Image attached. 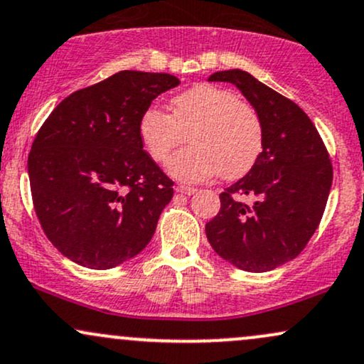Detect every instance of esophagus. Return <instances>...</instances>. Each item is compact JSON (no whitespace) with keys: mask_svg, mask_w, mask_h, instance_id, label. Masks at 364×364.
<instances>
[{"mask_svg":"<svg viewBox=\"0 0 364 364\" xmlns=\"http://www.w3.org/2000/svg\"><path fill=\"white\" fill-rule=\"evenodd\" d=\"M175 191H177V192H181V194L192 196V194H194V192L198 191V189H196V187H189V186H178L177 189H175Z\"/></svg>","mask_w":364,"mask_h":364,"instance_id":"esophagus-1","label":"esophagus"}]
</instances>
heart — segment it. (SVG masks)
Masks as SVG:
<instances>
[{"label": "heart", "instance_id": "obj_1", "mask_svg": "<svg viewBox=\"0 0 364 364\" xmlns=\"http://www.w3.org/2000/svg\"><path fill=\"white\" fill-rule=\"evenodd\" d=\"M183 134L189 136L191 146L175 153L166 166L182 182H200L216 173L240 177L255 164L264 143L257 112L232 90L215 85H198L175 97L172 114L156 105L141 114V146L156 164H164Z\"/></svg>", "mask_w": 364, "mask_h": 364}]
</instances>
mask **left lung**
I'll return each mask as SVG.
<instances>
[{"mask_svg":"<svg viewBox=\"0 0 364 364\" xmlns=\"http://www.w3.org/2000/svg\"><path fill=\"white\" fill-rule=\"evenodd\" d=\"M209 81L242 92L262 122V151L249 173L221 192V209L206 225L215 252L232 266L267 272L305 249L326 209L332 165L310 117L250 73L226 70ZM237 195H250L243 205Z\"/></svg>","mask_w":364,"mask_h":364,"instance_id":"8db88e82","label":"left lung"}]
</instances>
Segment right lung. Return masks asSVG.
<instances>
[{
	"instance_id": "add662e5",
	"label": "right lung",
	"mask_w": 364,
	"mask_h": 364,
	"mask_svg": "<svg viewBox=\"0 0 364 364\" xmlns=\"http://www.w3.org/2000/svg\"><path fill=\"white\" fill-rule=\"evenodd\" d=\"M177 85L168 73L119 71L71 93L42 124L28 155L30 189L64 257L112 269L151 240L173 182L141 146L138 122Z\"/></svg>"
}]
</instances>
